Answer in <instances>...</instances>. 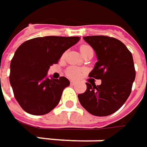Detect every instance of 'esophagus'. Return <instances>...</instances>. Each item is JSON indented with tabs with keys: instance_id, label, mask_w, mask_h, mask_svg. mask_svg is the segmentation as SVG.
Segmentation results:
<instances>
[{
	"instance_id": "esophagus-1",
	"label": "esophagus",
	"mask_w": 147,
	"mask_h": 147,
	"mask_svg": "<svg viewBox=\"0 0 147 147\" xmlns=\"http://www.w3.org/2000/svg\"><path fill=\"white\" fill-rule=\"evenodd\" d=\"M70 84L71 85H73V86H74V85H76L77 82L75 81H70Z\"/></svg>"
}]
</instances>
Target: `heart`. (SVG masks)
<instances>
[{
    "label": "heart",
    "mask_w": 147,
    "mask_h": 147,
    "mask_svg": "<svg viewBox=\"0 0 147 147\" xmlns=\"http://www.w3.org/2000/svg\"><path fill=\"white\" fill-rule=\"evenodd\" d=\"M91 50H92V47L88 46V45H82V46L80 47V51H81L82 55L86 53L88 51H91ZM82 71H83V69L78 68V67L71 66L66 71V74L69 78H79V77L81 76Z\"/></svg>",
    "instance_id": "heart-1"
}]
</instances>
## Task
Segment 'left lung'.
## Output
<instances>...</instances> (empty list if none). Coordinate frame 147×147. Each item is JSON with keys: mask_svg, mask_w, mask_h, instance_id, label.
Returning a JSON list of instances; mask_svg holds the SVG:
<instances>
[{"mask_svg": "<svg viewBox=\"0 0 147 147\" xmlns=\"http://www.w3.org/2000/svg\"><path fill=\"white\" fill-rule=\"evenodd\" d=\"M95 51L98 61L89 77L100 79L96 86L87 82V90L78 95L80 104L95 116H107L120 109L128 98L136 72L132 53L119 40L107 36L83 37Z\"/></svg>", "mask_w": 147, "mask_h": 147, "instance_id": "left-lung-1", "label": "left lung"}]
</instances>
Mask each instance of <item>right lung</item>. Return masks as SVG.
<instances>
[{"label":"right lung","instance_id":"obj_1","mask_svg":"<svg viewBox=\"0 0 147 147\" xmlns=\"http://www.w3.org/2000/svg\"><path fill=\"white\" fill-rule=\"evenodd\" d=\"M79 40V37H36L16 50L10 63L9 82L16 100L27 113L43 115L59 104L70 82L65 77L50 78L47 72Z\"/></svg>","mask_w":147,"mask_h":147}]
</instances>
